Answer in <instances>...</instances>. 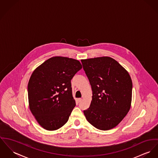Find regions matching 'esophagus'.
Segmentation results:
<instances>
[{
  "instance_id": "34e87169",
  "label": "esophagus",
  "mask_w": 158,
  "mask_h": 158,
  "mask_svg": "<svg viewBox=\"0 0 158 158\" xmlns=\"http://www.w3.org/2000/svg\"><path fill=\"white\" fill-rule=\"evenodd\" d=\"M82 99L81 98H77V102H78L79 103H80V102H82Z\"/></svg>"
}]
</instances>
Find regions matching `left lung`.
I'll use <instances>...</instances> for the list:
<instances>
[{
    "mask_svg": "<svg viewBox=\"0 0 158 158\" xmlns=\"http://www.w3.org/2000/svg\"><path fill=\"white\" fill-rule=\"evenodd\" d=\"M93 91L90 106L84 110L94 127L108 131L116 127L131 109L132 82L128 72L108 56L81 60Z\"/></svg>",
    "mask_w": 158,
    "mask_h": 158,
    "instance_id": "8db88e82",
    "label": "left lung"
}]
</instances>
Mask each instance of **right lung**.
Listing matches in <instances>:
<instances>
[{
	"mask_svg": "<svg viewBox=\"0 0 158 158\" xmlns=\"http://www.w3.org/2000/svg\"><path fill=\"white\" fill-rule=\"evenodd\" d=\"M82 68L78 60L55 56L36 67L29 79V107L36 122L44 129L63 126L76 106L71 80Z\"/></svg>",
	"mask_w": 158,
	"mask_h": 158,
	"instance_id": "1",
	"label": "right lung"
}]
</instances>
